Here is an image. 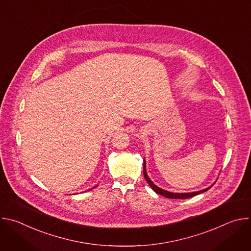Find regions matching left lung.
Instances as JSON below:
<instances>
[{
	"instance_id": "left-lung-1",
	"label": "left lung",
	"mask_w": 251,
	"mask_h": 251,
	"mask_svg": "<svg viewBox=\"0 0 251 251\" xmlns=\"http://www.w3.org/2000/svg\"><path fill=\"white\" fill-rule=\"evenodd\" d=\"M143 172H144V176H145V180L147 181V183L150 185V187L153 189L154 192H156L157 194L159 195H162L164 196L165 198H168V199H181V200H184V199H189V198H192V197H195L201 193H203V192H206L208 189H210L211 187L207 188V189H204L202 191H199V192H195V193H186V194H177V193H171V192H167L165 190H162L160 189L159 187H157L151 180L149 178L147 173H146V169H145V162H144V167H143Z\"/></svg>"
}]
</instances>
